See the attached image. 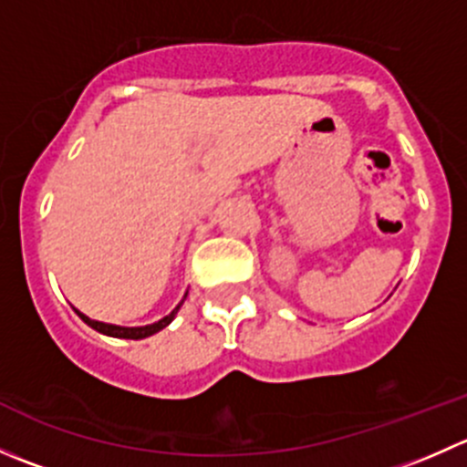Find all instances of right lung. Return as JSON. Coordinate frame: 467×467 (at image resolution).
<instances>
[{
    "label": "right lung",
    "mask_w": 467,
    "mask_h": 467,
    "mask_svg": "<svg viewBox=\"0 0 467 467\" xmlns=\"http://www.w3.org/2000/svg\"><path fill=\"white\" fill-rule=\"evenodd\" d=\"M185 298H187V294H185ZM185 298H182L181 303L176 305V309H173L171 314H167V317H164V318H160L158 323L142 325V327H121V325H112V323L94 321V318H89V317H86V314H83V312H78L77 307H74V312L78 314V318H81L83 323L89 325V327H92V329H97V332L106 334V337H115V338H135V341H138V338H146V337H150V334H155V332H160V329L167 327V325L171 323L173 318H176L178 309L182 307V303H185Z\"/></svg>",
    "instance_id": "obj_1"
}]
</instances>
